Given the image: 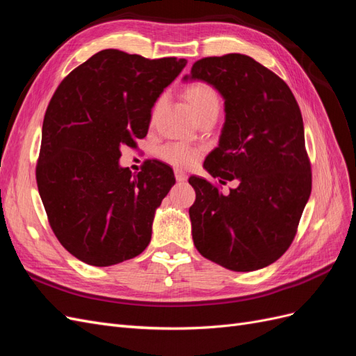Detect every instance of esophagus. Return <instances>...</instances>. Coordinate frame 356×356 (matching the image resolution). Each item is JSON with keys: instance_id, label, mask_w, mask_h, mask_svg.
Listing matches in <instances>:
<instances>
[{"instance_id": "esophagus-1", "label": "esophagus", "mask_w": 356, "mask_h": 356, "mask_svg": "<svg viewBox=\"0 0 356 356\" xmlns=\"http://www.w3.org/2000/svg\"><path fill=\"white\" fill-rule=\"evenodd\" d=\"M175 178L178 182H186L187 181V175L182 170H175Z\"/></svg>"}]
</instances>
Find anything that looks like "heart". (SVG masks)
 Listing matches in <instances>:
<instances>
[{"instance_id":"obj_1","label":"heart","mask_w":356,"mask_h":356,"mask_svg":"<svg viewBox=\"0 0 356 356\" xmlns=\"http://www.w3.org/2000/svg\"><path fill=\"white\" fill-rule=\"evenodd\" d=\"M182 96L187 102L191 114L195 115L196 122L200 120L204 115H218L221 110V101L220 96L211 84L203 81H195L182 90ZM161 106V99H159L154 105L152 113V120H154ZM160 159L166 161L170 166H175L179 169L190 168L199 157V149L191 148L182 144H169L159 152Z\"/></svg>"}]
</instances>
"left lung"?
Here are the masks:
<instances>
[{
	"label": "left lung",
	"mask_w": 356,
	"mask_h": 356,
	"mask_svg": "<svg viewBox=\"0 0 356 356\" xmlns=\"http://www.w3.org/2000/svg\"><path fill=\"white\" fill-rule=\"evenodd\" d=\"M182 80L204 81L222 96L225 122L203 168L221 184L238 181L224 196L209 181L190 177L193 242L229 270H258L288 250L310 196L298 104L282 79L241 53L203 58Z\"/></svg>",
	"instance_id": "obj_1"
}]
</instances>
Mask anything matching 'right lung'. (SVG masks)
<instances>
[{
	"label": "right lung",
	"mask_w": 356,
	"mask_h": 356,
	"mask_svg": "<svg viewBox=\"0 0 356 356\" xmlns=\"http://www.w3.org/2000/svg\"><path fill=\"white\" fill-rule=\"evenodd\" d=\"M186 65L106 49L71 71L53 95L37 184L53 233L80 261L118 264L152 241L174 170L153 160L135 175L118 159L122 147L135 148L147 136L157 98Z\"/></svg>",
	"instance_id": "1"
}]
</instances>
